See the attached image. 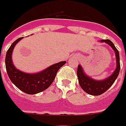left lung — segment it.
<instances>
[{
	"label": "left lung",
	"mask_w": 126,
	"mask_h": 126,
	"mask_svg": "<svg viewBox=\"0 0 126 126\" xmlns=\"http://www.w3.org/2000/svg\"><path fill=\"white\" fill-rule=\"evenodd\" d=\"M101 42H105L113 49V50L115 52L116 60H117V67L114 71L113 73L109 77L106 78L103 80L96 81L92 78L89 77L87 74H85L84 71L81 65H79L77 69V77L79 85L85 92L90 95H101L103 93L107 91L112 85L114 82L117 79L120 71L119 54V51L113 44V43L109 39L101 40Z\"/></svg>",
	"instance_id": "obj_1"
}]
</instances>
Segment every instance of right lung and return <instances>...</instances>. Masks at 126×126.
I'll return each instance as SVG.
<instances>
[{
  "label": "right lung",
  "instance_id": "obj_1",
  "mask_svg": "<svg viewBox=\"0 0 126 126\" xmlns=\"http://www.w3.org/2000/svg\"><path fill=\"white\" fill-rule=\"evenodd\" d=\"M23 38H18L8 49L5 57V66L11 81L21 91L29 94H35L48 88L56 77V73L66 61H61L35 74L25 73L17 70L12 60L13 49L17 43Z\"/></svg>",
  "mask_w": 126,
  "mask_h": 126
}]
</instances>
